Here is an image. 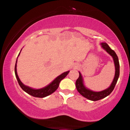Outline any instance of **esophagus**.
Segmentation results:
<instances>
[{
    "label": "esophagus",
    "mask_w": 130,
    "mask_h": 130,
    "mask_svg": "<svg viewBox=\"0 0 130 130\" xmlns=\"http://www.w3.org/2000/svg\"><path fill=\"white\" fill-rule=\"evenodd\" d=\"M77 66H75V67H74V69H77Z\"/></svg>",
    "instance_id": "obj_1"
}]
</instances>
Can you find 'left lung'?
Masks as SVG:
<instances>
[{
	"instance_id": "left-lung-1",
	"label": "left lung",
	"mask_w": 130,
	"mask_h": 130,
	"mask_svg": "<svg viewBox=\"0 0 130 130\" xmlns=\"http://www.w3.org/2000/svg\"><path fill=\"white\" fill-rule=\"evenodd\" d=\"M102 47L112 57L113 60L115 63V74L112 83L110 85L109 88L107 89L104 90V91L100 92H94L91 90L88 89L87 88L85 87L83 83V78L81 76V73L79 72V77L76 81V87L77 91L80 93L81 95L84 97V98L88 99L92 101H97L102 99L103 98H105V97L108 96L113 91L114 88L115 87V85L117 83L119 76L120 73V68H119V62L118 57L116 55V53L112 50L110 47L108 45V44L103 42L101 43Z\"/></svg>"
}]
</instances>
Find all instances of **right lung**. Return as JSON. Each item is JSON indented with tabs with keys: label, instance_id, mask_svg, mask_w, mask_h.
Segmentation results:
<instances>
[{
	"label": "right lung",
	"instance_id": "obj_1",
	"mask_svg": "<svg viewBox=\"0 0 130 130\" xmlns=\"http://www.w3.org/2000/svg\"><path fill=\"white\" fill-rule=\"evenodd\" d=\"M20 53H19L18 56V57L19 54H20ZM18 57H17V59H18ZM17 60L16 61V63H15V76H16V77L17 78L18 82L19 83V85H20L21 88L24 91L26 92V93H27L28 94H29L32 96L36 97V98H45V97H46L47 96L50 95V94H51L52 93H53V92H54L58 88L60 81L62 80V79L64 78L70 72V71H67L60 74V76H58L57 78H55L54 80L50 84L47 85L46 87H44L43 88H41V89H32L31 88H30L28 86H26V85H25L22 83L21 82L17 74Z\"/></svg>",
	"mask_w": 130,
	"mask_h": 130
}]
</instances>
